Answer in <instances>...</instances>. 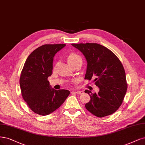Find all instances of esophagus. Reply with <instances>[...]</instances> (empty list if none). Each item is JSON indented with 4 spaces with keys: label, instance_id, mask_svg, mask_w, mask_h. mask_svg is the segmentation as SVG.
Returning <instances> with one entry per match:
<instances>
[{
    "label": "esophagus",
    "instance_id": "1",
    "mask_svg": "<svg viewBox=\"0 0 145 145\" xmlns=\"http://www.w3.org/2000/svg\"><path fill=\"white\" fill-rule=\"evenodd\" d=\"M76 93H77V94H82V93H83V91H77L76 92Z\"/></svg>",
    "mask_w": 145,
    "mask_h": 145
}]
</instances>
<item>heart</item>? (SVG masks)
<instances>
[{"label":"heart","instance_id":"1","mask_svg":"<svg viewBox=\"0 0 145 145\" xmlns=\"http://www.w3.org/2000/svg\"><path fill=\"white\" fill-rule=\"evenodd\" d=\"M78 59H80V56L78 55H77V54L76 53H70L69 54L68 56V58H67V60H68V62L69 63L74 61H76V60H77Z\"/></svg>","mask_w":145,"mask_h":145}]
</instances>
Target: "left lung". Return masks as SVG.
Instances as JSON below:
<instances>
[{
    "label": "left lung",
    "mask_w": 145,
    "mask_h": 145,
    "mask_svg": "<svg viewBox=\"0 0 145 145\" xmlns=\"http://www.w3.org/2000/svg\"><path fill=\"white\" fill-rule=\"evenodd\" d=\"M86 58L84 78L93 80L99 89L98 93L86 90L91 100L85 104L88 110L99 118L108 116L121 106L127 90L125 72L121 61L111 50L97 43L72 44Z\"/></svg>",
    "instance_id": "obj_1"
}]
</instances>
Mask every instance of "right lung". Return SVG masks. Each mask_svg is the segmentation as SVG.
<instances>
[{
    "label": "right lung",
    "mask_w": 145,
    "mask_h": 145,
    "mask_svg": "<svg viewBox=\"0 0 145 145\" xmlns=\"http://www.w3.org/2000/svg\"><path fill=\"white\" fill-rule=\"evenodd\" d=\"M66 44H45L33 51L27 58L20 78L22 97L35 113L46 116L55 111L65 101L70 92L55 90L48 77L53 73L55 54Z\"/></svg>",
    "instance_id": "obj_1"
}]
</instances>
